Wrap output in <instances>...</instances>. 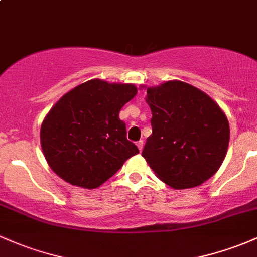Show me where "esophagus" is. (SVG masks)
<instances>
[{"label": "esophagus", "instance_id": "esophagus-1", "mask_svg": "<svg viewBox=\"0 0 257 257\" xmlns=\"http://www.w3.org/2000/svg\"><path fill=\"white\" fill-rule=\"evenodd\" d=\"M137 147H139L140 152L143 150V141H142V140H141V141H139V142H137Z\"/></svg>", "mask_w": 257, "mask_h": 257}]
</instances>
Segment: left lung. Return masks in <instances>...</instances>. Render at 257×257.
Listing matches in <instances>:
<instances>
[{
	"mask_svg": "<svg viewBox=\"0 0 257 257\" xmlns=\"http://www.w3.org/2000/svg\"><path fill=\"white\" fill-rule=\"evenodd\" d=\"M152 135L142 157L174 189L205 183L222 165L229 145L224 112L206 93L180 81L147 88Z\"/></svg>",
	"mask_w": 257,
	"mask_h": 257,
	"instance_id": "1",
	"label": "left lung"
}]
</instances>
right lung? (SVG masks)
Returning <instances> with one entry per match:
<instances>
[{"instance_id":"1","label":"right lung","mask_w":257,"mask_h":257,"mask_svg":"<svg viewBox=\"0 0 257 257\" xmlns=\"http://www.w3.org/2000/svg\"><path fill=\"white\" fill-rule=\"evenodd\" d=\"M136 92L134 84L92 79L55 104L43 121L40 142L46 162L60 178L95 189L139 153L118 117Z\"/></svg>"}]
</instances>
